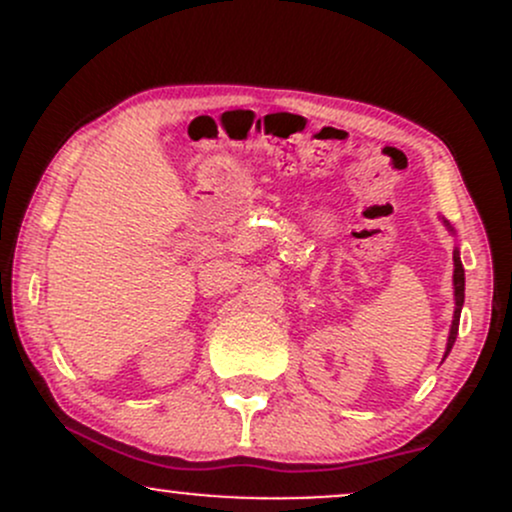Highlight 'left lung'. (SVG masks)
I'll return each mask as SVG.
<instances>
[{"instance_id": "8db88e82", "label": "left lung", "mask_w": 512, "mask_h": 512, "mask_svg": "<svg viewBox=\"0 0 512 512\" xmlns=\"http://www.w3.org/2000/svg\"><path fill=\"white\" fill-rule=\"evenodd\" d=\"M443 223H445V228H448L450 233H455V228H452L448 221L443 219ZM452 260H455V274H452V286H455V317H452L448 346H445V356L450 354L452 344H455V339H457V330H460V313H462V305H464V267H462V260H460V250H455Z\"/></svg>"}]
</instances>
